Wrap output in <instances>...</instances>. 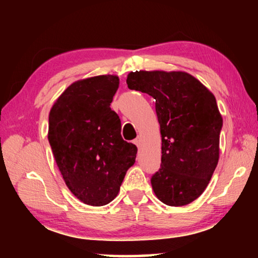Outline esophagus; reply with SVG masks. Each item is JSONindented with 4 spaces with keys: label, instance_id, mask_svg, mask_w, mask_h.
<instances>
[{
    "label": "esophagus",
    "instance_id": "1",
    "mask_svg": "<svg viewBox=\"0 0 258 258\" xmlns=\"http://www.w3.org/2000/svg\"><path fill=\"white\" fill-rule=\"evenodd\" d=\"M133 143H134V145L137 146L138 148H140V145H141V140H140V138H137V139H135L134 141H133Z\"/></svg>",
    "mask_w": 258,
    "mask_h": 258
}]
</instances>
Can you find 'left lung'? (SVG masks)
Listing matches in <instances>:
<instances>
[{
  "instance_id": "obj_1",
  "label": "left lung",
  "mask_w": 258,
  "mask_h": 258,
  "mask_svg": "<svg viewBox=\"0 0 258 258\" xmlns=\"http://www.w3.org/2000/svg\"><path fill=\"white\" fill-rule=\"evenodd\" d=\"M128 89L151 95L160 124L161 164L151 176L160 202L184 206L197 199L218 163L223 119L216 99L183 72L130 73Z\"/></svg>"
}]
</instances>
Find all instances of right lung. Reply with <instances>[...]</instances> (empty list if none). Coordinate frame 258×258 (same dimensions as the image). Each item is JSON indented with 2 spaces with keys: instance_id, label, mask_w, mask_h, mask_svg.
<instances>
[{
  "instance_id": "obj_1",
  "label": "right lung",
  "mask_w": 258,
  "mask_h": 258,
  "mask_svg": "<svg viewBox=\"0 0 258 258\" xmlns=\"http://www.w3.org/2000/svg\"><path fill=\"white\" fill-rule=\"evenodd\" d=\"M119 85L113 75L68 86L49 115V142L68 189L86 205L103 206L118 195L138 148L123 140L110 103Z\"/></svg>"
}]
</instances>
